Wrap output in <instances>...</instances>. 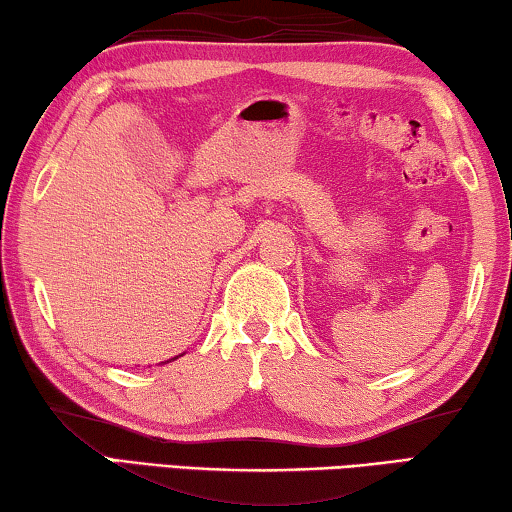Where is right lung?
Masks as SVG:
<instances>
[{
	"label": "right lung",
	"instance_id": "right-lung-1",
	"mask_svg": "<svg viewBox=\"0 0 512 512\" xmlns=\"http://www.w3.org/2000/svg\"><path fill=\"white\" fill-rule=\"evenodd\" d=\"M180 357V355H178ZM178 357H174V359H178ZM164 364H167V361H164Z\"/></svg>",
	"mask_w": 512,
	"mask_h": 512
}]
</instances>
